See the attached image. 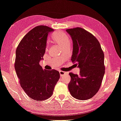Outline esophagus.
Wrapping results in <instances>:
<instances>
[{
  "label": "esophagus",
  "mask_w": 121,
  "mask_h": 121,
  "mask_svg": "<svg viewBox=\"0 0 121 121\" xmlns=\"http://www.w3.org/2000/svg\"><path fill=\"white\" fill-rule=\"evenodd\" d=\"M59 72H60V76H63V75H66V74H67V72H64V71H59Z\"/></svg>",
  "instance_id": "obj_1"
}]
</instances>
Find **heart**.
<instances>
[{
	"label": "heart",
	"mask_w": 121,
	"mask_h": 121,
	"mask_svg": "<svg viewBox=\"0 0 121 121\" xmlns=\"http://www.w3.org/2000/svg\"><path fill=\"white\" fill-rule=\"evenodd\" d=\"M53 39L54 41L58 43L63 48L67 45H70V43H71L69 37L64 32H58V33L54 34Z\"/></svg>",
	"instance_id": "b5f03b06"
}]
</instances>
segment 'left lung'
I'll return each instance as SVG.
<instances>
[{"mask_svg": "<svg viewBox=\"0 0 121 121\" xmlns=\"http://www.w3.org/2000/svg\"><path fill=\"white\" fill-rule=\"evenodd\" d=\"M73 40L71 61L80 68L79 75L69 73L68 89L74 98H91L98 92L105 73L104 54L98 39L82 28L66 29Z\"/></svg>", "mask_w": 121, "mask_h": 121, "instance_id": "left-lung-1", "label": "left lung"}]
</instances>
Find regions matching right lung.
<instances>
[{
	"label": "right lung",
	"mask_w": 121,
	"mask_h": 121,
	"mask_svg": "<svg viewBox=\"0 0 121 121\" xmlns=\"http://www.w3.org/2000/svg\"><path fill=\"white\" fill-rule=\"evenodd\" d=\"M53 30L46 26L35 27L16 49L14 68L19 83L26 95L36 100L50 98L60 78L56 70L43 69L39 64L46 51L48 34Z\"/></svg>",
	"instance_id": "1"
}]
</instances>
